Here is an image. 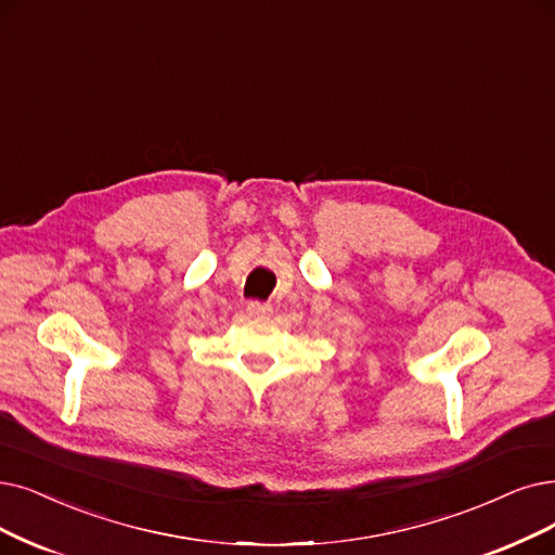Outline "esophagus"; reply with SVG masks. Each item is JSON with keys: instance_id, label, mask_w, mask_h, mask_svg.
I'll use <instances>...</instances> for the list:
<instances>
[{"instance_id": "34e87169", "label": "esophagus", "mask_w": 555, "mask_h": 555, "mask_svg": "<svg viewBox=\"0 0 555 555\" xmlns=\"http://www.w3.org/2000/svg\"><path fill=\"white\" fill-rule=\"evenodd\" d=\"M248 314L250 317H271L273 314V307L269 302H248Z\"/></svg>"}]
</instances>
